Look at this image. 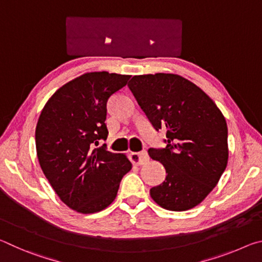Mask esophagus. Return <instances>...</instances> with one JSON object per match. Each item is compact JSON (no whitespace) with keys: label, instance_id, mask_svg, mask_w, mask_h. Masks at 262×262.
Wrapping results in <instances>:
<instances>
[{"label":"esophagus","instance_id":"1","mask_svg":"<svg viewBox=\"0 0 262 262\" xmlns=\"http://www.w3.org/2000/svg\"><path fill=\"white\" fill-rule=\"evenodd\" d=\"M129 158L132 163L135 164V165H143V164L149 162V155L147 151L132 152L129 155Z\"/></svg>","mask_w":262,"mask_h":262}]
</instances>
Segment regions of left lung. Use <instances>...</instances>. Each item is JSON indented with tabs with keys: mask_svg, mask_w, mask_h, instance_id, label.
I'll list each match as a JSON object with an SVG mask.
<instances>
[{
	"mask_svg": "<svg viewBox=\"0 0 262 262\" xmlns=\"http://www.w3.org/2000/svg\"><path fill=\"white\" fill-rule=\"evenodd\" d=\"M156 129H166L165 149H149L166 178L150 196L166 210L196 207L214 189L229 158L228 126L209 96L177 74L134 76L128 83Z\"/></svg>",
	"mask_w": 262,
	"mask_h": 262,
	"instance_id": "obj_1",
	"label": "left lung"
}]
</instances>
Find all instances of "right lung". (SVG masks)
<instances>
[{
	"label": "right lung",
	"mask_w": 262,
	"mask_h": 262,
	"mask_svg": "<svg viewBox=\"0 0 262 262\" xmlns=\"http://www.w3.org/2000/svg\"><path fill=\"white\" fill-rule=\"evenodd\" d=\"M130 75L85 73L62 85L43 106L35 127V148L43 174L60 200L79 214L104 210L132 170L125 154L104 147L107 100Z\"/></svg>",
	"instance_id": "obj_1"
}]
</instances>
